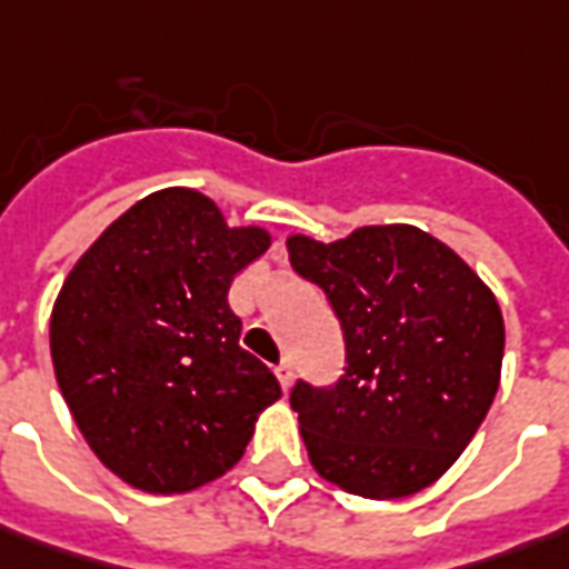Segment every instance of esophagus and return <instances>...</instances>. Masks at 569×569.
I'll return each instance as SVG.
<instances>
[{
	"label": "esophagus",
	"instance_id": "1",
	"mask_svg": "<svg viewBox=\"0 0 569 569\" xmlns=\"http://www.w3.org/2000/svg\"><path fill=\"white\" fill-rule=\"evenodd\" d=\"M273 371H277V378H280V387H283V390H289V387H292V362H280L277 365V368H273Z\"/></svg>",
	"mask_w": 569,
	"mask_h": 569
}]
</instances>
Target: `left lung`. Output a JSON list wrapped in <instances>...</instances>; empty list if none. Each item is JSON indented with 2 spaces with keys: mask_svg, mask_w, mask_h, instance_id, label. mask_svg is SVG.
<instances>
[{
  "mask_svg": "<svg viewBox=\"0 0 569 569\" xmlns=\"http://www.w3.org/2000/svg\"><path fill=\"white\" fill-rule=\"evenodd\" d=\"M292 270L340 318L346 368L296 381L308 460L359 498H409L457 462L500 381L503 318L457 251L416 226H365L340 242L292 236Z\"/></svg>",
  "mask_w": 569,
  "mask_h": 569,
  "instance_id": "obj_1",
  "label": "left lung"
}]
</instances>
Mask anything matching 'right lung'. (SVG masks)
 <instances>
[{"label": "right lung", "mask_w": 569, "mask_h": 569, "mask_svg": "<svg viewBox=\"0 0 569 569\" xmlns=\"http://www.w3.org/2000/svg\"><path fill=\"white\" fill-rule=\"evenodd\" d=\"M267 246L264 229H229L210 198L167 188L107 226L62 283L56 381L90 450L128 485L182 495L223 476L280 397L226 299Z\"/></svg>", "instance_id": "add662e5"}]
</instances>
